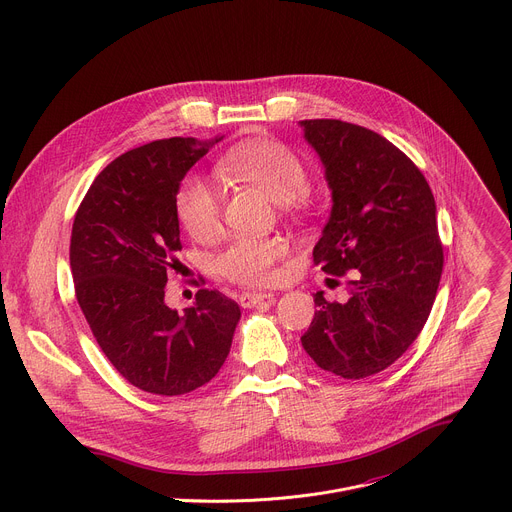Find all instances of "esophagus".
<instances>
[{"label":"esophagus","instance_id":"34e87169","mask_svg":"<svg viewBox=\"0 0 512 512\" xmlns=\"http://www.w3.org/2000/svg\"><path fill=\"white\" fill-rule=\"evenodd\" d=\"M273 300H275V296L271 294V291H243V294L239 296V304L243 308H255L261 302H273Z\"/></svg>","mask_w":512,"mask_h":512}]
</instances>
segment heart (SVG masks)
Returning <instances> with one entry per match:
<instances>
[{"label":"heart","instance_id":"b5f03b06","mask_svg":"<svg viewBox=\"0 0 512 512\" xmlns=\"http://www.w3.org/2000/svg\"><path fill=\"white\" fill-rule=\"evenodd\" d=\"M221 170L239 180L259 186L275 202L296 200L308 188V174L302 162L281 143L259 139L233 148L223 160ZM180 223L196 239H206L221 221V192L204 176L188 174L176 194ZM287 255L281 237H239L216 257V271L223 277L261 285L273 275V265Z\"/></svg>","mask_w":512,"mask_h":512}]
</instances>
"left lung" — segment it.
<instances>
[{"instance_id":"1","label":"left lung","mask_w":512,"mask_h":512,"mask_svg":"<svg viewBox=\"0 0 512 512\" xmlns=\"http://www.w3.org/2000/svg\"><path fill=\"white\" fill-rule=\"evenodd\" d=\"M324 166L332 210L314 261L348 273V300L322 291L304 350L342 379L385 371L413 344L440 285L444 251L435 200L419 168L383 135L338 119L300 121Z\"/></svg>"}]
</instances>
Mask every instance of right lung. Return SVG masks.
Masks as SVG:
<instances>
[{"mask_svg": "<svg viewBox=\"0 0 512 512\" xmlns=\"http://www.w3.org/2000/svg\"><path fill=\"white\" fill-rule=\"evenodd\" d=\"M221 139L170 137L121 154L95 178L72 225L79 306L119 375L145 393L174 397L206 385L241 320L221 291L200 289L182 312L164 300L172 255L182 249L180 182Z\"/></svg>", "mask_w": 512, "mask_h": 512, "instance_id": "1", "label": "right lung"}]
</instances>
